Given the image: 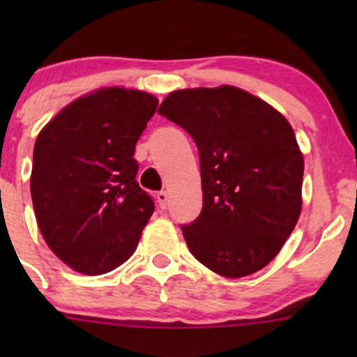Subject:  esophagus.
I'll use <instances>...</instances> for the list:
<instances>
[{
	"instance_id": "1",
	"label": "esophagus",
	"mask_w": 357,
	"mask_h": 357,
	"mask_svg": "<svg viewBox=\"0 0 357 357\" xmlns=\"http://www.w3.org/2000/svg\"><path fill=\"white\" fill-rule=\"evenodd\" d=\"M157 204L162 211H165L169 205V193L167 192H158L157 193Z\"/></svg>"
}]
</instances>
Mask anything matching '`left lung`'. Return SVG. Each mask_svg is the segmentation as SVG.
<instances>
[{
	"label": "left lung",
	"mask_w": 357,
	"mask_h": 357,
	"mask_svg": "<svg viewBox=\"0 0 357 357\" xmlns=\"http://www.w3.org/2000/svg\"><path fill=\"white\" fill-rule=\"evenodd\" d=\"M158 114L199 149L204 205L181 225L193 257L226 278L268 266L302 208L304 157L289 121L235 86L174 91Z\"/></svg>",
	"instance_id": "left-lung-1"
}]
</instances>
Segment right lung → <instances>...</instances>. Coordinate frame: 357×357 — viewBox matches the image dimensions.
<instances>
[{"label": "right lung", "instance_id": "obj_1", "mask_svg": "<svg viewBox=\"0 0 357 357\" xmlns=\"http://www.w3.org/2000/svg\"><path fill=\"white\" fill-rule=\"evenodd\" d=\"M158 100L103 88L81 96L43 128L34 145L31 197L53 254L84 275L128 261L153 214L136 181L135 146Z\"/></svg>", "mask_w": 357, "mask_h": 357}]
</instances>
